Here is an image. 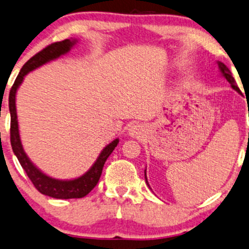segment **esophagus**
Masks as SVG:
<instances>
[{
  "label": "esophagus",
  "instance_id": "34e87169",
  "mask_svg": "<svg viewBox=\"0 0 249 249\" xmlns=\"http://www.w3.org/2000/svg\"><path fill=\"white\" fill-rule=\"evenodd\" d=\"M143 133V127L142 125L140 124H134L128 128V134L131 137H136V138H140V136H142Z\"/></svg>",
  "mask_w": 249,
  "mask_h": 249
}]
</instances>
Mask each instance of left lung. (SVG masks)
Returning <instances> with one entry per match:
<instances>
[{"mask_svg": "<svg viewBox=\"0 0 249 249\" xmlns=\"http://www.w3.org/2000/svg\"><path fill=\"white\" fill-rule=\"evenodd\" d=\"M218 65H219V68H220L221 73H223L224 77H225V79L231 83V87H232L233 89H235V90L238 91V92H240V89H239L238 86H236V82H235L234 77L232 76V74H231V71H230L229 68H227L226 66L223 64V62H218ZM145 178H146V174H145ZM146 181H147V179H146Z\"/></svg>", "mask_w": 249, "mask_h": 249, "instance_id": "left-lung-1", "label": "left lung"}]
</instances>
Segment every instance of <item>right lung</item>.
Returning <instances> with one entry per match:
<instances>
[{"label": "right lung", "mask_w": 249, "mask_h": 249, "mask_svg": "<svg viewBox=\"0 0 249 249\" xmlns=\"http://www.w3.org/2000/svg\"><path fill=\"white\" fill-rule=\"evenodd\" d=\"M75 44V40H71V39H65L62 41H56L46 46L37 54H35L20 70L18 76L15 80L13 87L10 89V94H9V110H10V142L11 147L15 155L18 159L20 166L23 167L24 172L26 173L28 178L31 179L32 184L39 193L46 196L53 197V198L59 199H70V198H82L86 195H88L90 191L96 187V184L100 181L102 175V170H103L104 163H106L107 159L109 155L112 153V151L118 143L119 140H113L111 143L107 146L106 148L102 151L94 166L87 172L85 175H82L79 178L71 179V181H59V179L52 178L50 176L45 175L41 173L37 167L35 166L26 154L24 153L22 143L19 139L18 132V123H17V113H16V90L18 88L20 83L24 79V76L29 73V71H34L35 68L39 66L46 64L51 60L59 58L60 55L65 54L71 47Z\"/></svg>", "instance_id": "obj_1"}]
</instances>
